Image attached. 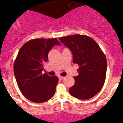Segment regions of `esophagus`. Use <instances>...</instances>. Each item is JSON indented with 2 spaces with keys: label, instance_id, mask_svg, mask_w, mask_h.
<instances>
[{
  "label": "esophagus",
  "instance_id": "34e87169",
  "mask_svg": "<svg viewBox=\"0 0 123 123\" xmlns=\"http://www.w3.org/2000/svg\"><path fill=\"white\" fill-rule=\"evenodd\" d=\"M58 78H59L60 79H63L64 78H65V77L61 76H58Z\"/></svg>",
  "mask_w": 123,
  "mask_h": 123
}]
</instances>
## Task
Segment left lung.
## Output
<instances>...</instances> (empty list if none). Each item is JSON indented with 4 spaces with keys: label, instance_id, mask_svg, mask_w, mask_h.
<instances>
[{
    "label": "left lung",
    "instance_id": "obj_1",
    "mask_svg": "<svg viewBox=\"0 0 123 123\" xmlns=\"http://www.w3.org/2000/svg\"><path fill=\"white\" fill-rule=\"evenodd\" d=\"M59 39L72 52L73 63L79 65V75L74 77L75 83L69 93L79 99L92 98L100 91L105 82L107 67L105 54L97 42L87 36L74 34Z\"/></svg>",
    "mask_w": 123,
    "mask_h": 123
}]
</instances>
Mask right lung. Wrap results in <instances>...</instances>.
Segmentation results:
<instances>
[{
    "instance_id": "obj_1",
    "label": "right lung",
    "mask_w": 123,
    "mask_h": 123,
    "mask_svg": "<svg viewBox=\"0 0 123 123\" xmlns=\"http://www.w3.org/2000/svg\"><path fill=\"white\" fill-rule=\"evenodd\" d=\"M60 43L55 38L35 39L19 49L13 65L17 84L23 95L31 102L42 103L54 96L58 77L42 74L49 51Z\"/></svg>"
}]
</instances>
